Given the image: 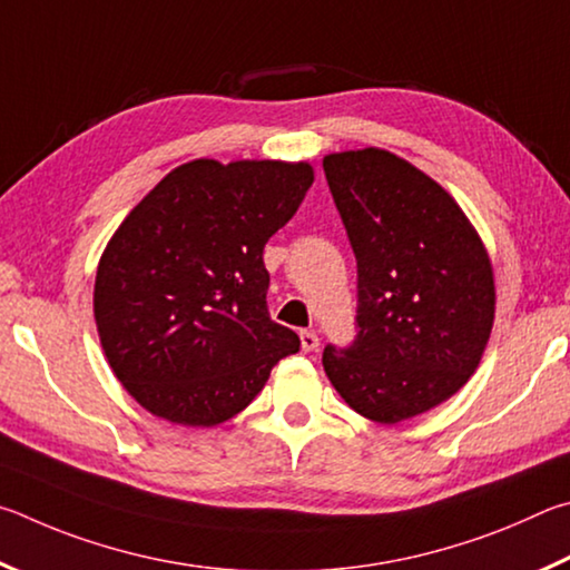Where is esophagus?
<instances>
[{
  "label": "esophagus",
  "mask_w": 570,
  "mask_h": 570,
  "mask_svg": "<svg viewBox=\"0 0 570 570\" xmlns=\"http://www.w3.org/2000/svg\"><path fill=\"white\" fill-rule=\"evenodd\" d=\"M301 345H303V351H317V345H321V337H317V333H313V331H303L301 333Z\"/></svg>",
  "instance_id": "esophagus-1"
}]
</instances>
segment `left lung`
I'll return each instance as SVG.
<instances>
[{"instance_id":"1","label":"left lung","mask_w":570,"mask_h":570,"mask_svg":"<svg viewBox=\"0 0 570 570\" xmlns=\"http://www.w3.org/2000/svg\"><path fill=\"white\" fill-rule=\"evenodd\" d=\"M357 263L355 337L323 367L355 413L401 423L461 391L493 327V267L445 189L385 149L323 159Z\"/></svg>"}]
</instances>
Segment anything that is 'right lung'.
<instances>
[{
  "mask_svg": "<svg viewBox=\"0 0 570 570\" xmlns=\"http://www.w3.org/2000/svg\"><path fill=\"white\" fill-rule=\"evenodd\" d=\"M313 167L195 159L169 173L109 239L95 321L117 381L169 423H225L301 337L267 313L263 249Z\"/></svg>",
  "mask_w": 570,
  "mask_h": 570,
  "instance_id": "right-lung-1",
  "label": "right lung"
}]
</instances>
